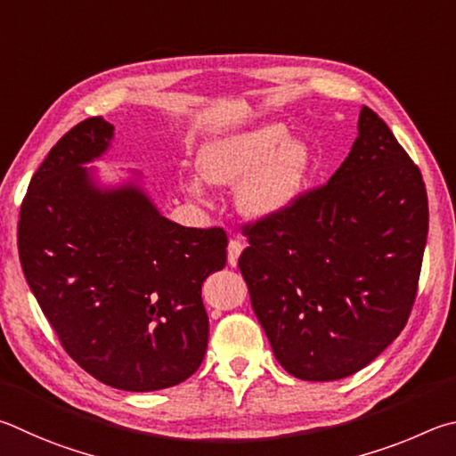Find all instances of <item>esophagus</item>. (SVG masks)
Segmentation results:
<instances>
[{
  "mask_svg": "<svg viewBox=\"0 0 456 456\" xmlns=\"http://www.w3.org/2000/svg\"><path fill=\"white\" fill-rule=\"evenodd\" d=\"M242 250H244V242L238 240V238H232V240L228 242V265L230 266H236L238 256H240Z\"/></svg>",
  "mask_w": 456,
  "mask_h": 456,
  "instance_id": "obj_1",
  "label": "esophagus"
}]
</instances>
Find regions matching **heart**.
<instances>
[{
	"label": "heart",
	"mask_w": 456,
	"mask_h": 456,
	"mask_svg": "<svg viewBox=\"0 0 456 456\" xmlns=\"http://www.w3.org/2000/svg\"><path fill=\"white\" fill-rule=\"evenodd\" d=\"M286 130L273 124L258 130L214 140L198 151L200 175L210 183H236L238 206L248 216L265 218L281 212L298 194L308 170V150L298 140H284ZM188 190L200 196V186Z\"/></svg>",
	"instance_id": "b5f03b06"
}]
</instances>
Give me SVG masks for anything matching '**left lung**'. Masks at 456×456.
<instances>
[{"mask_svg":"<svg viewBox=\"0 0 456 456\" xmlns=\"http://www.w3.org/2000/svg\"><path fill=\"white\" fill-rule=\"evenodd\" d=\"M238 258L276 361L302 380L372 362L409 321L428 234L419 166L370 108L348 158L322 186L242 224Z\"/></svg>","mask_w":456,"mask_h":456,"instance_id":"left-lung-1","label":"left lung"}]
</instances>
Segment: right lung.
<instances>
[{"label":"right lung","mask_w":456,"mask_h":456,"mask_svg":"<svg viewBox=\"0 0 456 456\" xmlns=\"http://www.w3.org/2000/svg\"><path fill=\"white\" fill-rule=\"evenodd\" d=\"M111 134L87 118L50 150L23 196L18 250L63 350L103 385L146 393L202 364V282L226 265L228 236L170 222L138 188H95L82 164Z\"/></svg>","instance_id":"obj_1"}]
</instances>
